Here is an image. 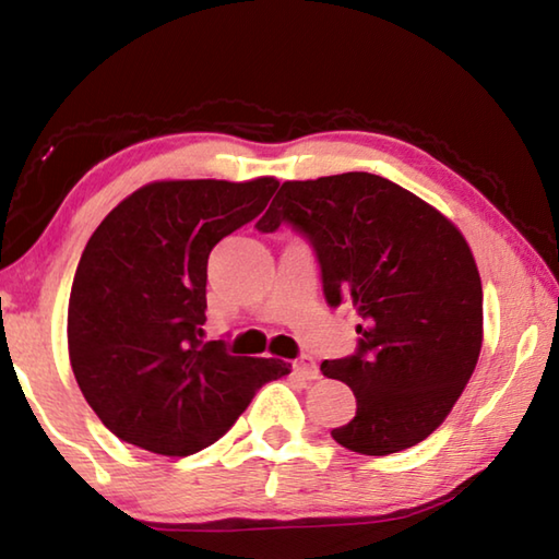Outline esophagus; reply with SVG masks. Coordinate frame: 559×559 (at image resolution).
<instances>
[{
    "label": "esophagus",
    "instance_id": "esophagus-1",
    "mask_svg": "<svg viewBox=\"0 0 559 559\" xmlns=\"http://www.w3.org/2000/svg\"><path fill=\"white\" fill-rule=\"evenodd\" d=\"M293 372L302 377V380H318V374H320L316 359L308 357V355H302V357L296 359V362H293Z\"/></svg>",
    "mask_w": 559,
    "mask_h": 559
}]
</instances>
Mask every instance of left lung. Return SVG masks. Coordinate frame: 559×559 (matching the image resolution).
Wrapping results in <instances>:
<instances>
[{
    "label": "left lung",
    "mask_w": 559,
    "mask_h": 559,
    "mask_svg": "<svg viewBox=\"0 0 559 559\" xmlns=\"http://www.w3.org/2000/svg\"><path fill=\"white\" fill-rule=\"evenodd\" d=\"M281 224L313 246L328 306L347 300L362 318L355 353L320 365L357 400L333 439L365 456L427 439L471 380L484 340V288L466 239L370 173L283 182L257 229Z\"/></svg>",
    "instance_id": "8db88e82"
}]
</instances>
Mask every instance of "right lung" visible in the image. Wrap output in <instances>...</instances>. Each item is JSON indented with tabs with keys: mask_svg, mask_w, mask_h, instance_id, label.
<instances>
[{
	"mask_svg": "<svg viewBox=\"0 0 559 559\" xmlns=\"http://www.w3.org/2000/svg\"><path fill=\"white\" fill-rule=\"evenodd\" d=\"M278 179L140 187L83 249L69 300V357L83 396L120 441L189 456L222 439L283 359L202 343L206 261L266 210Z\"/></svg>",
	"mask_w": 559,
	"mask_h": 559,
	"instance_id": "1",
	"label": "right lung"
}]
</instances>
